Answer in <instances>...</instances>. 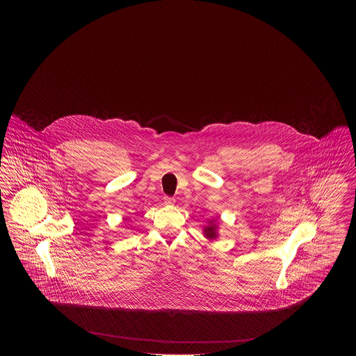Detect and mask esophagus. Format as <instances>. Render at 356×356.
I'll return each instance as SVG.
<instances>
[{"label":"esophagus","mask_w":356,"mask_h":356,"mask_svg":"<svg viewBox=\"0 0 356 356\" xmlns=\"http://www.w3.org/2000/svg\"><path fill=\"white\" fill-rule=\"evenodd\" d=\"M175 197H170V196H165L164 197V203L168 204V205H172V204H175Z\"/></svg>","instance_id":"esophagus-1"}]
</instances>
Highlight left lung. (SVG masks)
<instances>
[{
    "label": "left lung",
    "mask_w": 356,
    "mask_h": 356,
    "mask_svg": "<svg viewBox=\"0 0 356 356\" xmlns=\"http://www.w3.org/2000/svg\"><path fill=\"white\" fill-rule=\"evenodd\" d=\"M204 232H205V236L213 238V237H216V227L215 225H208V227H205Z\"/></svg>",
    "instance_id": "left-lung-1"
}]
</instances>
